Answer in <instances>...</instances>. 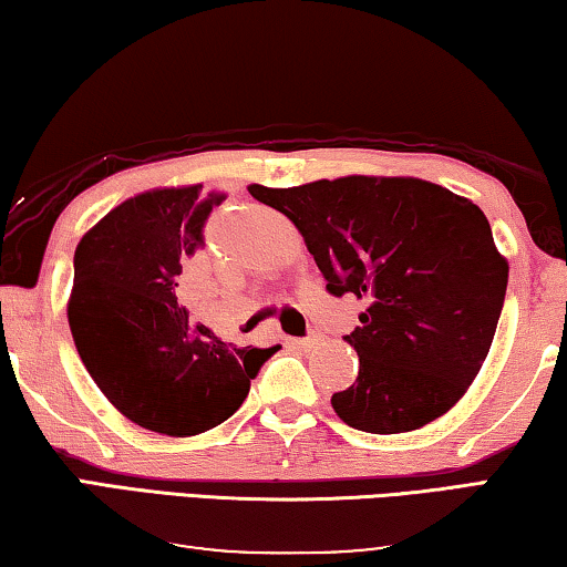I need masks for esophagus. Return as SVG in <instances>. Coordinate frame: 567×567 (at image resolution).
<instances>
[{"mask_svg":"<svg viewBox=\"0 0 567 567\" xmlns=\"http://www.w3.org/2000/svg\"><path fill=\"white\" fill-rule=\"evenodd\" d=\"M319 342V337L317 334H309V337H296V339H291V344L293 347H301V350H307V347H313Z\"/></svg>","mask_w":567,"mask_h":567,"instance_id":"esophagus-1","label":"esophagus"}]
</instances>
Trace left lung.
Here are the masks:
<instances>
[{
    "instance_id": "obj_1",
    "label": "left lung",
    "mask_w": 567,
    "mask_h": 567,
    "mask_svg": "<svg viewBox=\"0 0 567 567\" xmlns=\"http://www.w3.org/2000/svg\"><path fill=\"white\" fill-rule=\"evenodd\" d=\"M248 193L299 228L329 293L368 303L344 337L360 372L332 395L337 415L388 435L446 413L482 370L507 293L509 266L486 215L413 177L250 185Z\"/></svg>"
}]
</instances>
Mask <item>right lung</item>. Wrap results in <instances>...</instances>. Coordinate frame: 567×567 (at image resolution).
Returning a JSON list of instances; mask_svg holds the SVG:
<instances>
[{
	"label": "right lung",
	"instance_id": "add662e5",
	"mask_svg": "<svg viewBox=\"0 0 567 567\" xmlns=\"http://www.w3.org/2000/svg\"><path fill=\"white\" fill-rule=\"evenodd\" d=\"M210 213L203 185L154 189L111 210L73 258L68 321L85 370L128 421L177 439L228 421L278 350L220 342L177 303Z\"/></svg>",
	"mask_w": 567,
	"mask_h": 567
}]
</instances>
